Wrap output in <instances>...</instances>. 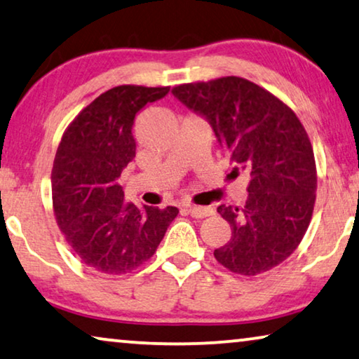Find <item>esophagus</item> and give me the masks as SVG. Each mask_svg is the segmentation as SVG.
<instances>
[{
	"mask_svg": "<svg viewBox=\"0 0 359 359\" xmlns=\"http://www.w3.org/2000/svg\"><path fill=\"white\" fill-rule=\"evenodd\" d=\"M185 210H187V212L191 214V216H194V217H198V219L208 217V216H211V214L214 212V210H212V208H210V206L185 205Z\"/></svg>",
	"mask_w": 359,
	"mask_h": 359,
	"instance_id": "1",
	"label": "esophagus"
}]
</instances>
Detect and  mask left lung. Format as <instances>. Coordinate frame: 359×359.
Returning a JSON list of instances; mask_svg holds the SVG:
<instances>
[{"label": "left lung", "instance_id": "left-lung-1", "mask_svg": "<svg viewBox=\"0 0 359 359\" xmlns=\"http://www.w3.org/2000/svg\"><path fill=\"white\" fill-rule=\"evenodd\" d=\"M172 95L205 117L233 170L250 174L245 205L217 208L232 237L214 258L242 276L280 264L302 242L316 200V163L302 122L279 98L242 77L184 83Z\"/></svg>", "mask_w": 359, "mask_h": 359}]
</instances>
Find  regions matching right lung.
<instances>
[{
    "label": "right lung",
    "mask_w": 359,
    "mask_h": 359,
    "mask_svg": "<svg viewBox=\"0 0 359 359\" xmlns=\"http://www.w3.org/2000/svg\"><path fill=\"white\" fill-rule=\"evenodd\" d=\"M169 87L121 85L101 93L72 121L53 164L56 221L80 261L104 274H126L148 261L179 214L137 208L117 184L135 158L137 112L164 98Z\"/></svg>",
    "instance_id": "obj_1"
}]
</instances>
